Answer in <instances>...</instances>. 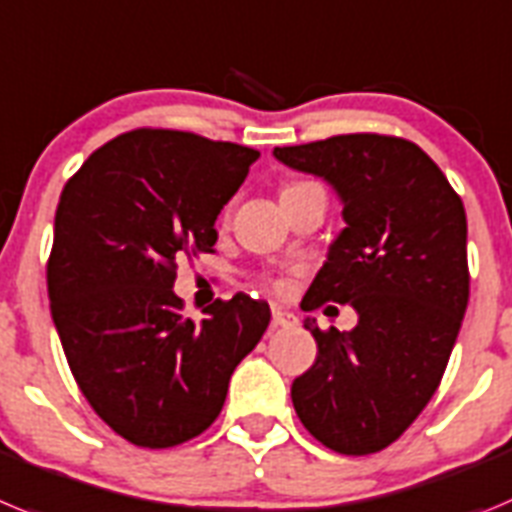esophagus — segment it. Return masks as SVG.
<instances>
[{
	"label": "esophagus",
	"instance_id": "34e87169",
	"mask_svg": "<svg viewBox=\"0 0 512 512\" xmlns=\"http://www.w3.org/2000/svg\"><path fill=\"white\" fill-rule=\"evenodd\" d=\"M298 324L296 313L285 311V308H273V326L275 329H293Z\"/></svg>",
	"mask_w": 512,
	"mask_h": 512
}]
</instances>
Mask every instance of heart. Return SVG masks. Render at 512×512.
Returning a JSON list of instances; mask_svg holds the SVG:
<instances>
[{
	"label": "heart",
	"mask_w": 512,
	"mask_h": 512,
	"mask_svg": "<svg viewBox=\"0 0 512 512\" xmlns=\"http://www.w3.org/2000/svg\"><path fill=\"white\" fill-rule=\"evenodd\" d=\"M313 186V183H306V181H298V183H288V186H283V191H280V199H285V196H290V193H298L303 191V188ZM278 288H283V283H278Z\"/></svg>",
	"instance_id": "1"
}]
</instances>
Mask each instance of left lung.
I'll list each match as a JSON object with an SVG mask.
<instances>
[{"label": "left lung", "instance_id": "left-lung-1", "mask_svg": "<svg viewBox=\"0 0 512 512\" xmlns=\"http://www.w3.org/2000/svg\"><path fill=\"white\" fill-rule=\"evenodd\" d=\"M342 201L344 229L303 296V311L349 303L352 331L303 321L316 362L290 398L313 439L339 454L393 444L439 388L469 301L467 214L439 165L400 137L336 135L275 147Z\"/></svg>", "mask_w": 512, "mask_h": 512}]
</instances>
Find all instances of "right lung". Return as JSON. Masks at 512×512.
I'll list each match as a JSON object with an SVG mask.
<instances>
[{
	"label": "right lung",
	"instance_id": "right-lung-1",
	"mask_svg": "<svg viewBox=\"0 0 512 512\" xmlns=\"http://www.w3.org/2000/svg\"><path fill=\"white\" fill-rule=\"evenodd\" d=\"M257 158L191 132L135 130L63 188L50 313L81 393L132 444L168 449L206 431L270 324V306L245 293L193 324L173 293L176 262L211 252L216 216Z\"/></svg>",
	"mask_w": 512,
	"mask_h": 512
}]
</instances>
